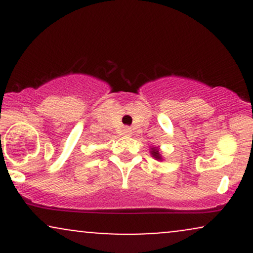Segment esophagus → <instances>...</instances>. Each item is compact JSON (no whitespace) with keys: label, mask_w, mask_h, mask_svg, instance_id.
Masks as SVG:
<instances>
[{"label":"esophagus","mask_w":253,"mask_h":253,"mask_svg":"<svg viewBox=\"0 0 253 253\" xmlns=\"http://www.w3.org/2000/svg\"><path fill=\"white\" fill-rule=\"evenodd\" d=\"M123 133L125 135H130L132 130H130V128H128V127H125V128L123 129Z\"/></svg>","instance_id":"1"}]
</instances>
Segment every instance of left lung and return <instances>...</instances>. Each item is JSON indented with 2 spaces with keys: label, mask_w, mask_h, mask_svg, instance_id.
Returning <instances> with one entry per match:
<instances>
[{
  "label": "left lung",
  "mask_w": 253,
  "mask_h": 253,
  "mask_svg": "<svg viewBox=\"0 0 253 253\" xmlns=\"http://www.w3.org/2000/svg\"><path fill=\"white\" fill-rule=\"evenodd\" d=\"M151 153H152V156L155 157L156 159H162V158H161V155H159V151H158V150L152 149V151H151Z\"/></svg>",
  "instance_id": "8db88e82"
}]
</instances>
